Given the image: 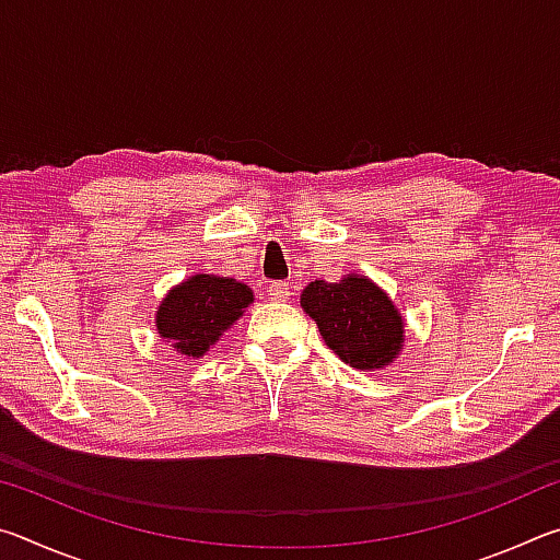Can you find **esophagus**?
<instances>
[{
    "label": "esophagus",
    "mask_w": 560,
    "mask_h": 560,
    "mask_svg": "<svg viewBox=\"0 0 560 560\" xmlns=\"http://www.w3.org/2000/svg\"><path fill=\"white\" fill-rule=\"evenodd\" d=\"M289 296H291V289H289L287 281L269 283V299L271 301H289Z\"/></svg>",
    "instance_id": "1"
}]
</instances>
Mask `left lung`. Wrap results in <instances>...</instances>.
<instances>
[{"label":"left lung","instance_id":"obj_1","mask_svg":"<svg viewBox=\"0 0 560 560\" xmlns=\"http://www.w3.org/2000/svg\"><path fill=\"white\" fill-rule=\"evenodd\" d=\"M301 308L316 320L326 346L355 371H383L405 346V318L373 279L346 273L336 283L311 281Z\"/></svg>","mask_w":560,"mask_h":560}]
</instances>
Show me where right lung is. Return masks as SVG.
I'll return each mask as SVG.
<instances>
[{
	"mask_svg": "<svg viewBox=\"0 0 560 560\" xmlns=\"http://www.w3.org/2000/svg\"><path fill=\"white\" fill-rule=\"evenodd\" d=\"M254 303L246 283L197 271L170 289L155 311V330L185 358H202Z\"/></svg>",
	"mask_w": 560,
	"mask_h": 560,
	"instance_id": "obj_1",
	"label": "right lung"
}]
</instances>
